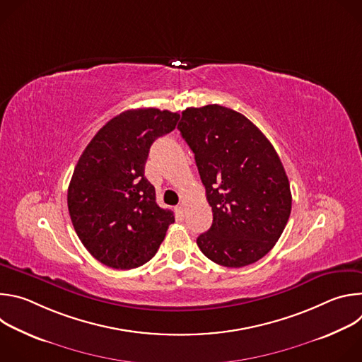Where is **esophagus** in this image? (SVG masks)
<instances>
[{"mask_svg":"<svg viewBox=\"0 0 362 362\" xmlns=\"http://www.w3.org/2000/svg\"><path fill=\"white\" fill-rule=\"evenodd\" d=\"M176 212H177V215L180 216V218H183V214H185V208H183V204H179L177 208H176Z\"/></svg>","mask_w":362,"mask_h":362,"instance_id":"34e87169","label":"esophagus"}]
</instances>
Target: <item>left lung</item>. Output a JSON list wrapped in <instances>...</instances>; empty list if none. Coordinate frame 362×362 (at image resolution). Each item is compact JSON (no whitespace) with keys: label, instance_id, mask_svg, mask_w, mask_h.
<instances>
[{"label":"left lung","instance_id":"1","mask_svg":"<svg viewBox=\"0 0 362 362\" xmlns=\"http://www.w3.org/2000/svg\"><path fill=\"white\" fill-rule=\"evenodd\" d=\"M194 153L214 222L197 236L218 265L242 268L281 238L292 208L289 180L276 150L243 115L219 106L189 107L177 126Z\"/></svg>","mask_w":362,"mask_h":362}]
</instances>
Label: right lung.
I'll use <instances>...</instances> for the list:
<instances>
[{
	"label": "right lung",
	"mask_w": 362,
	"mask_h": 362,
	"mask_svg": "<svg viewBox=\"0 0 362 362\" xmlns=\"http://www.w3.org/2000/svg\"><path fill=\"white\" fill-rule=\"evenodd\" d=\"M179 119L169 110H127L84 148L67 203L77 236L98 262L115 269L144 265L175 222L173 212L156 203L144 165L153 141L175 130Z\"/></svg>",
	"instance_id": "1"
}]
</instances>
